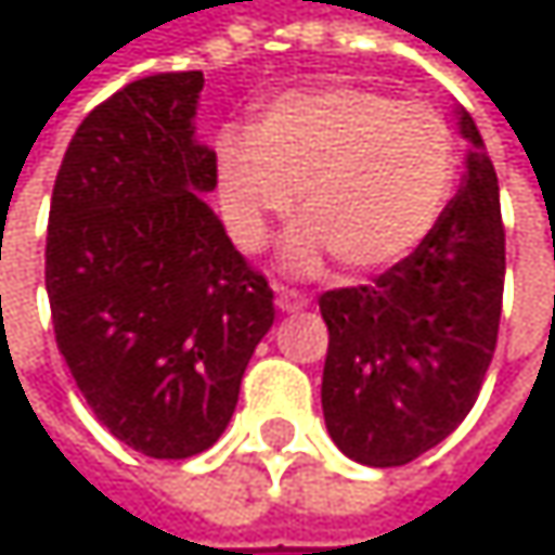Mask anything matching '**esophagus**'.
Returning <instances> with one entry per match:
<instances>
[{
    "instance_id": "esophagus-1",
    "label": "esophagus",
    "mask_w": 555,
    "mask_h": 555,
    "mask_svg": "<svg viewBox=\"0 0 555 555\" xmlns=\"http://www.w3.org/2000/svg\"><path fill=\"white\" fill-rule=\"evenodd\" d=\"M276 308L279 311H301V308H308V298L298 288L276 285Z\"/></svg>"
}]
</instances>
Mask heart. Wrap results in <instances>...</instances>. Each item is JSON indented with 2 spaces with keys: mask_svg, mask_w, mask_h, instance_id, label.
I'll return each mask as SVG.
<instances>
[{
  "mask_svg": "<svg viewBox=\"0 0 555 555\" xmlns=\"http://www.w3.org/2000/svg\"><path fill=\"white\" fill-rule=\"evenodd\" d=\"M453 179L456 141L437 108L350 82L285 92L250 138L218 144L224 215L244 247H260L298 195L305 228L285 254L298 273L327 254L347 273L401 263L434 231Z\"/></svg>",
  "mask_w": 555,
  "mask_h": 555,
  "instance_id": "1",
  "label": "heart"
}]
</instances>
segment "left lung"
<instances>
[{"mask_svg": "<svg viewBox=\"0 0 555 555\" xmlns=\"http://www.w3.org/2000/svg\"><path fill=\"white\" fill-rule=\"evenodd\" d=\"M473 154L414 254L373 285L318 298L327 324L321 404L334 443L363 466H404L473 411L495 357L504 292L499 176L469 112Z\"/></svg>", "mask_w": 555, "mask_h": 555, "instance_id": "8db88e82", "label": "left lung"}]
</instances>
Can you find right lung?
<instances>
[{"label": "right lung", "instance_id": "1", "mask_svg": "<svg viewBox=\"0 0 555 555\" xmlns=\"http://www.w3.org/2000/svg\"><path fill=\"white\" fill-rule=\"evenodd\" d=\"M202 69L154 73L95 105L56 172L48 298L56 347L95 417L131 450L189 460L228 427L273 327V288L202 192Z\"/></svg>", "mask_w": 555, "mask_h": 555}]
</instances>
